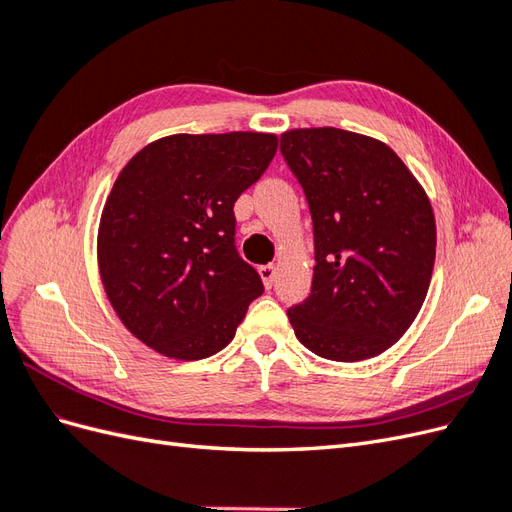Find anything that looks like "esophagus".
<instances>
[{"mask_svg": "<svg viewBox=\"0 0 512 512\" xmlns=\"http://www.w3.org/2000/svg\"><path fill=\"white\" fill-rule=\"evenodd\" d=\"M258 271H260V277H262V282H265V286L271 288L275 282V265H262Z\"/></svg>", "mask_w": 512, "mask_h": 512, "instance_id": "obj_1", "label": "esophagus"}]
</instances>
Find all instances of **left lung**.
<instances>
[{
    "instance_id": "obj_1",
    "label": "left lung",
    "mask_w": 512,
    "mask_h": 512,
    "mask_svg": "<svg viewBox=\"0 0 512 512\" xmlns=\"http://www.w3.org/2000/svg\"><path fill=\"white\" fill-rule=\"evenodd\" d=\"M280 151L314 224L312 290L288 307L294 335L322 359L376 356L425 301L436 260L429 200L397 153L369 136L290 130Z\"/></svg>"
}]
</instances>
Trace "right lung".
<instances>
[{"label": "right lung", "instance_id": "right-lung-1", "mask_svg": "<svg viewBox=\"0 0 512 512\" xmlns=\"http://www.w3.org/2000/svg\"><path fill=\"white\" fill-rule=\"evenodd\" d=\"M273 134H175L121 170L102 211L98 265L121 322L170 359L235 337L265 286L239 256L237 198L269 168Z\"/></svg>", "mask_w": 512, "mask_h": 512}]
</instances>
